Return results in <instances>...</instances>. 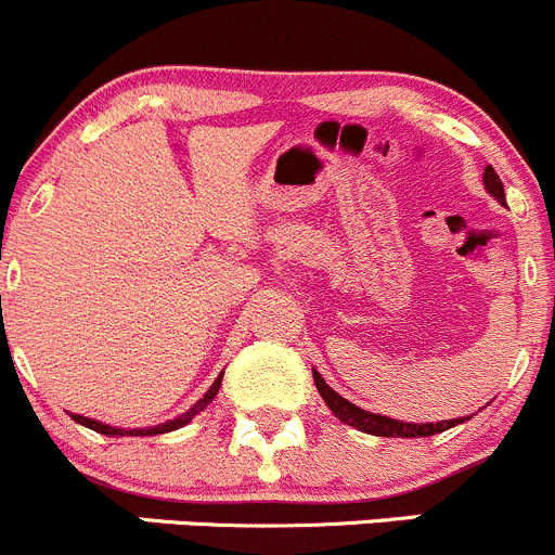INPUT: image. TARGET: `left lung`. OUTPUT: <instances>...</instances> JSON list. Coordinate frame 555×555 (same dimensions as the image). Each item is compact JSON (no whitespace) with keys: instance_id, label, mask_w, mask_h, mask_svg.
Returning <instances> with one entry per match:
<instances>
[{"instance_id":"8db88e82","label":"left lung","mask_w":555,"mask_h":555,"mask_svg":"<svg viewBox=\"0 0 555 555\" xmlns=\"http://www.w3.org/2000/svg\"><path fill=\"white\" fill-rule=\"evenodd\" d=\"M483 184H486V190H489V195H494L500 204H505V188H502L500 173L491 169V166H486ZM313 384H317L322 400L327 402V408L340 418V422L349 424V427H354V429H360V433L376 435V438H429V435L446 433V429L456 427V424L464 422V416L451 418V422H435V424L433 422L429 424L400 422V418H389V416H382V413H371V411H365V408H357L354 402H349L346 397H340L338 391L330 389L317 371H313Z\"/></svg>"}]
</instances>
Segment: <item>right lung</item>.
<instances>
[{"label": "right lung", "mask_w": 555, "mask_h": 555, "mask_svg": "<svg viewBox=\"0 0 555 555\" xmlns=\"http://www.w3.org/2000/svg\"><path fill=\"white\" fill-rule=\"evenodd\" d=\"M220 384H222V373L220 376H217V382L209 386V391H206L204 397H201L198 402H195L193 408H190V411H184L182 416H177V418H171V422H166V424H158V427H147V429H117V427H109V424H102V422H96V418H88V416H72L75 418L77 424H82V427H88V429H93V433H102V435H109V438H117V435H133V438H144V435H164V433H171V429H179V427H184V424H190L193 422L195 416H198L201 411H204L206 405H209L211 400H215V395L217 391H220Z\"/></svg>", "instance_id": "1"}]
</instances>
